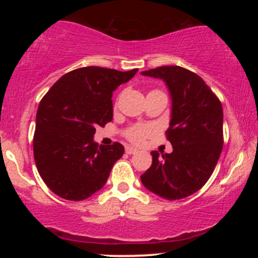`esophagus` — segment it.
<instances>
[{"label":"esophagus","instance_id":"obj_1","mask_svg":"<svg viewBox=\"0 0 258 258\" xmlns=\"http://www.w3.org/2000/svg\"><path fill=\"white\" fill-rule=\"evenodd\" d=\"M125 150H126L127 154H130V155H131V154L137 153V149H136V148H133V147H126Z\"/></svg>","mask_w":258,"mask_h":258}]
</instances>
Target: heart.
<instances>
[{
	"label": "heart",
	"mask_w": 258,
	"mask_h": 258,
	"mask_svg": "<svg viewBox=\"0 0 258 258\" xmlns=\"http://www.w3.org/2000/svg\"><path fill=\"white\" fill-rule=\"evenodd\" d=\"M154 131L153 126L146 125V123H137L133 125L125 131V137L132 143L139 144L144 141L147 137H149Z\"/></svg>",
	"instance_id": "obj_1"
}]
</instances>
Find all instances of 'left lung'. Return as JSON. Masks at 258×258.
<instances>
[{
  "mask_svg": "<svg viewBox=\"0 0 258 258\" xmlns=\"http://www.w3.org/2000/svg\"><path fill=\"white\" fill-rule=\"evenodd\" d=\"M142 75L162 79L172 98L166 138L173 152H152L153 164L141 176L148 190L167 200L184 199L203 188L223 148V110L199 75L177 65L159 67Z\"/></svg>",
  "mask_w": 258,
  "mask_h": 258,
  "instance_id": "1",
  "label": "left lung"
}]
</instances>
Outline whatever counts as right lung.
I'll use <instances>...</instances> for the list:
<instances>
[{"label":"right lung","mask_w":258,"mask_h":258,"mask_svg":"<svg viewBox=\"0 0 258 258\" xmlns=\"http://www.w3.org/2000/svg\"><path fill=\"white\" fill-rule=\"evenodd\" d=\"M138 69L119 72L86 67L69 72L41 99L34 133V158L46 185L65 200L81 201L102 189L122 144L98 146L96 127L112 120V92Z\"/></svg>","instance_id":"obj_1"}]
</instances>
